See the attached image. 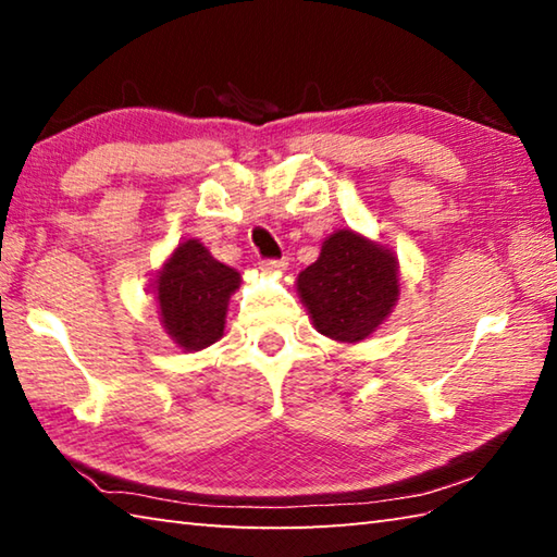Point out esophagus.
<instances>
[{"instance_id":"obj_1","label":"esophagus","mask_w":557,"mask_h":557,"mask_svg":"<svg viewBox=\"0 0 557 557\" xmlns=\"http://www.w3.org/2000/svg\"><path fill=\"white\" fill-rule=\"evenodd\" d=\"M260 268L265 270V272H282V270H287V260L285 258H280V260H262Z\"/></svg>"}]
</instances>
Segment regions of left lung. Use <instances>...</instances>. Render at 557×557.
I'll list each match as a JSON object with an SVG mask.
<instances>
[{"label":"left lung","mask_w":557,"mask_h":557,"mask_svg":"<svg viewBox=\"0 0 557 557\" xmlns=\"http://www.w3.org/2000/svg\"><path fill=\"white\" fill-rule=\"evenodd\" d=\"M299 297L314 326L334 342L373 334L398 299V265L391 250L354 231H336L322 256L297 277Z\"/></svg>","instance_id":"8db88e82"}]
</instances>
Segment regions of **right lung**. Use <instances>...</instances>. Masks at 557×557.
Wrapping results in <instances>:
<instances>
[{"label": "right lung", "mask_w": 557, "mask_h": 557, "mask_svg": "<svg viewBox=\"0 0 557 557\" xmlns=\"http://www.w3.org/2000/svg\"><path fill=\"white\" fill-rule=\"evenodd\" d=\"M238 285V272L213 260L199 240L178 245L157 280L159 312L174 344L186 351H201L219 342L228 297Z\"/></svg>", "instance_id": "right-lung-1"}]
</instances>
